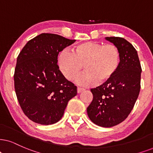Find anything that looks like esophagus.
Wrapping results in <instances>:
<instances>
[{"mask_svg": "<svg viewBox=\"0 0 153 153\" xmlns=\"http://www.w3.org/2000/svg\"><path fill=\"white\" fill-rule=\"evenodd\" d=\"M85 89L84 88H80V87H78V88H77V91H78V93H80L82 91L84 90Z\"/></svg>", "mask_w": 153, "mask_h": 153, "instance_id": "1", "label": "esophagus"}]
</instances>
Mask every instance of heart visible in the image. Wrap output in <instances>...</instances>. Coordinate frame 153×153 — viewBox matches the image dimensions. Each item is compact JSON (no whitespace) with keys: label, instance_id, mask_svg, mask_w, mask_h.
Returning <instances> with one entry per match:
<instances>
[{"label":"heart","instance_id":"b5f03b06","mask_svg":"<svg viewBox=\"0 0 153 153\" xmlns=\"http://www.w3.org/2000/svg\"><path fill=\"white\" fill-rule=\"evenodd\" d=\"M58 64L60 71L68 80H73L82 71H86L77 79L81 85H90L97 82H109L119 71L121 53L117 46L95 42H86L77 45L72 52L63 49L59 53Z\"/></svg>","mask_w":153,"mask_h":153}]
</instances>
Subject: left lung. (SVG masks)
<instances>
[{
    "label": "left lung",
    "instance_id": "left-lung-1",
    "mask_svg": "<svg viewBox=\"0 0 153 153\" xmlns=\"http://www.w3.org/2000/svg\"><path fill=\"white\" fill-rule=\"evenodd\" d=\"M106 39L117 46L121 53V65L109 82L91 89L93 99L87 108L91 121L102 127H112L128 117L140 90L141 65L137 51L122 37Z\"/></svg>",
    "mask_w": 153,
    "mask_h": 153
}]
</instances>
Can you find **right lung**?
<instances>
[{"label": "right lung", "mask_w": 153, "mask_h": 153, "mask_svg": "<svg viewBox=\"0 0 153 153\" xmlns=\"http://www.w3.org/2000/svg\"><path fill=\"white\" fill-rule=\"evenodd\" d=\"M75 40L42 33L25 44L17 59L15 90L19 104L31 121L42 125L58 122L77 87L65 78L57 64L59 52Z\"/></svg>", "instance_id": "right-lung-1"}]
</instances>
